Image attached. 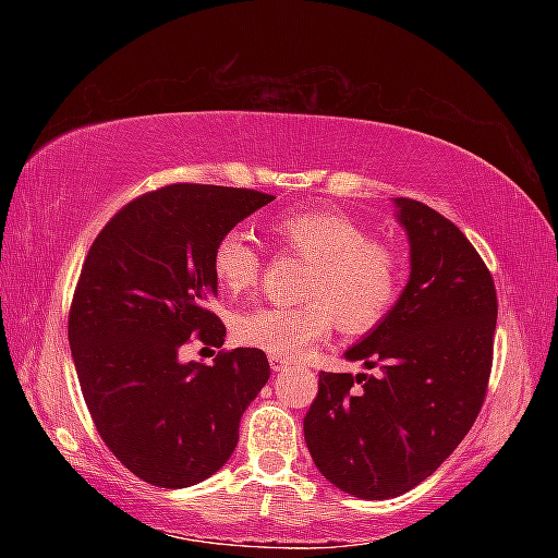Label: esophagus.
<instances>
[{
  "label": "esophagus",
  "mask_w": 558,
  "mask_h": 558,
  "mask_svg": "<svg viewBox=\"0 0 558 558\" xmlns=\"http://www.w3.org/2000/svg\"><path fill=\"white\" fill-rule=\"evenodd\" d=\"M268 362H270V369L272 372H286L288 366H290L286 360H280V357H268Z\"/></svg>",
  "instance_id": "esophagus-1"
}]
</instances>
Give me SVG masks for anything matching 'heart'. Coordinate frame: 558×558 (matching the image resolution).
I'll return each instance as SVG.
<instances>
[{
    "label": "heart",
    "mask_w": 558,
    "mask_h": 558,
    "mask_svg": "<svg viewBox=\"0 0 558 558\" xmlns=\"http://www.w3.org/2000/svg\"><path fill=\"white\" fill-rule=\"evenodd\" d=\"M272 234L310 260L298 306H256L234 324L246 348L294 360L328 336L333 318L345 333H366L398 300L402 266L393 248L376 242L360 222L333 210H298L272 222ZM213 276L230 294L252 290L260 256L242 230L225 232L210 256Z\"/></svg>",
    "instance_id": "obj_1"
}]
</instances>
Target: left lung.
Here are the masks:
<instances>
[{
    "mask_svg": "<svg viewBox=\"0 0 558 558\" xmlns=\"http://www.w3.org/2000/svg\"><path fill=\"white\" fill-rule=\"evenodd\" d=\"M410 278L390 312L345 350L378 374H318L304 441L322 475L357 499H393L453 453L487 393L496 290L453 222L393 198Z\"/></svg>",
    "mask_w": 558,
    "mask_h": 558,
    "instance_id": "1",
    "label": "left lung"
}]
</instances>
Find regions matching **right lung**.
<instances>
[{
	"instance_id": "1",
	"label": "right lung",
	"mask_w": 558,
	"mask_h": 558,
	"mask_svg": "<svg viewBox=\"0 0 558 558\" xmlns=\"http://www.w3.org/2000/svg\"><path fill=\"white\" fill-rule=\"evenodd\" d=\"M276 196L252 189L170 184L138 196L96 236L69 312V348L98 434L148 484L208 480L240 441V420L270 366L254 348L210 366L182 362L189 338L220 348L208 312L218 294L210 256L236 222Z\"/></svg>"
}]
</instances>
